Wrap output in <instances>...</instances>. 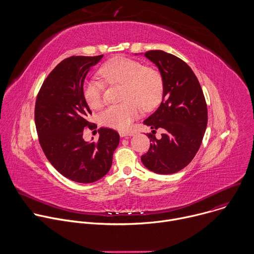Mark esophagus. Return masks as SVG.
I'll return each instance as SVG.
<instances>
[{"instance_id": "obj_1", "label": "esophagus", "mask_w": 254, "mask_h": 254, "mask_svg": "<svg viewBox=\"0 0 254 254\" xmlns=\"http://www.w3.org/2000/svg\"><path fill=\"white\" fill-rule=\"evenodd\" d=\"M120 135L122 137H126V136H130L133 135L132 131H126V130H120Z\"/></svg>"}]
</instances>
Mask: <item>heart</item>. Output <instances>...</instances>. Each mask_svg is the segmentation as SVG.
Returning <instances> with one entry per match:
<instances>
[{"label":"heart","mask_w":254,"mask_h":254,"mask_svg":"<svg viewBox=\"0 0 254 254\" xmlns=\"http://www.w3.org/2000/svg\"><path fill=\"white\" fill-rule=\"evenodd\" d=\"M103 79L111 83H124L123 103L108 106L100 114V123L103 126L127 129L130 127L140 112L156 107L163 96L164 82L159 71L146 67L141 62L127 57L117 56L105 62L100 70ZM102 81L91 78L84 82L82 94L86 103L96 110L103 102Z\"/></svg>","instance_id":"b5f03b06"}]
</instances>
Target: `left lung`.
Masks as SVG:
<instances>
[{
    "label": "left lung",
    "instance_id": "1",
    "mask_svg": "<svg viewBox=\"0 0 254 254\" xmlns=\"http://www.w3.org/2000/svg\"><path fill=\"white\" fill-rule=\"evenodd\" d=\"M159 68L164 82L163 100L143 124L153 133L150 149L141 156L150 171L169 175L184 169L197 154L208 122L207 104L201 85L190 66L162 50L144 53ZM161 127L165 133L158 140L153 134Z\"/></svg>",
    "mask_w": 254,
    "mask_h": 254
}]
</instances>
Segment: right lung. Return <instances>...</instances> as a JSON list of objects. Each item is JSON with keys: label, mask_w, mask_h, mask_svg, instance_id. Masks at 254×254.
<instances>
[{"label": "right lung", "mask_w": 254, "mask_h": 254, "mask_svg": "<svg viewBox=\"0 0 254 254\" xmlns=\"http://www.w3.org/2000/svg\"><path fill=\"white\" fill-rule=\"evenodd\" d=\"M103 55L71 56L44 80L35 104V125L40 146L51 165L77 183H93L105 176L120 143L118 131L100 127L97 141L83 139L91 112L82 86L88 71Z\"/></svg>", "instance_id": "right-lung-1"}]
</instances>
